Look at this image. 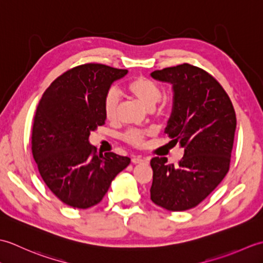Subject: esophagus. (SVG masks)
I'll use <instances>...</instances> for the list:
<instances>
[{
  "mask_svg": "<svg viewBox=\"0 0 263 263\" xmlns=\"http://www.w3.org/2000/svg\"><path fill=\"white\" fill-rule=\"evenodd\" d=\"M132 163L133 164H148L149 159L144 158V157H133L132 158Z\"/></svg>",
  "mask_w": 263,
  "mask_h": 263,
  "instance_id": "esophagus-1",
  "label": "esophagus"
}]
</instances>
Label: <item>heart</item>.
<instances>
[{"label": "heart", "instance_id": "obj_1", "mask_svg": "<svg viewBox=\"0 0 263 263\" xmlns=\"http://www.w3.org/2000/svg\"><path fill=\"white\" fill-rule=\"evenodd\" d=\"M126 90L136 97L148 109H154L155 106L161 98V89L155 81L144 77H138L132 79L126 85ZM120 106V95L116 89L110 88L106 92L103 102L104 113L108 121H114L117 117ZM153 133L152 130H139V128H130L122 136L123 140L136 147H141L144 144L146 137Z\"/></svg>", "mask_w": 263, "mask_h": 263}]
</instances>
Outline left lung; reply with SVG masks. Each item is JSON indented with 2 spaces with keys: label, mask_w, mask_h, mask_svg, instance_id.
<instances>
[{
  "label": "left lung",
  "mask_w": 263,
  "mask_h": 263,
  "mask_svg": "<svg viewBox=\"0 0 263 263\" xmlns=\"http://www.w3.org/2000/svg\"><path fill=\"white\" fill-rule=\"evenodd\" d=\"M155 80L173 88V108L165 133L184 148L177 166L166 157L150 161V199L170 211L194 208L230 170L236 115L226 91L202 69L184 63L154 71Z\"/></svg>",
  "instance_id": "left-lung-1"
}]
</instances>
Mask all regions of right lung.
I'll return each instance as SVG.
<instances>
[{
	"label": "right lung",
	"mask_w": 263,
	"mask_h": 263,
	"mask_svg": "<svg viewBox=\"0 0 263 263\" xmlns=\"http://www.w3.org/2000/svg\"><path fill=\"white\" fill-rule=\"evenodd\" d=\"M127 72L103 64L79 65L54 80L37 106L33 159L48 189L73 208L99 203L115 176L131 163L114 153L98 155L89 142L90 132L105 124L106 92Z\"/></svg>",
	"instance_id": "add662e5"
}]
</instances>
